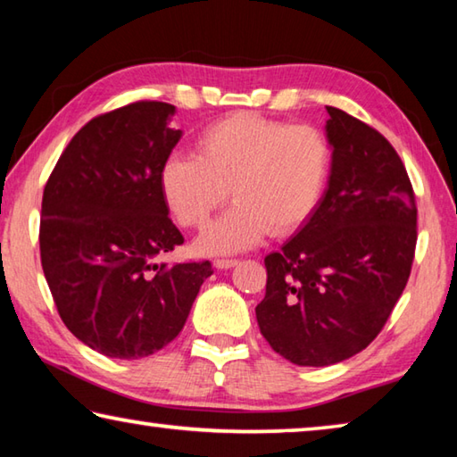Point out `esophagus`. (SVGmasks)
Returning <instances> with one entry per match:
<instances>
[{"label":"esophagus","instance_id":"1","mask_svg":"<svg viewBox=\"0 0 457 457\" xmlns=\"http://www.w3.org/2000/svg\"><path fill=\"white\" fill-rule=\"evenodd\" d=\"M213 266L218 270H229V268L237 266V260H215Z\"/></svg>","mask_w":457,"mask_h":457}]
</instances>
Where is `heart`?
Masks as SVG:
<instances>
[{
	"instance_id": "obj_1",
	"label": "heart",
	"mask_w": 457,
	"mask_h": 457,
	"mask_svg": "<svg viewBox=\"0 0 457 457\" xmlns=\"http://www.w3.org/2000/svg\"><path fill=\"white\" fill-rule=\"evenodd\" d=\"M330 159L319 129L237 112L199 135L197 154H169L161 193L181 226L201 228L231 191L236 205L195 244L205 256H228L308 221L327 189Z\"/></svg>"
}]
</instances>
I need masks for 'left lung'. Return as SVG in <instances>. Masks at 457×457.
Segmentation results:
<instances>
[{"mask_svg":"<svg viewBox=\"0 0 457 457\" xmlns=\"http://www.w3.org/2000/svg\"><path fill=\"white\" fill-rule=\"evenodd\" d=\"M332 151L314 213L266 256L260 332L298 367H328L367 349L405 290L417 207L403 163L365 122L327 106Z\"/></svg>","mask_w":457,"mask_h":457,"instance_id":"1","label":"left lung"}]
</instances>
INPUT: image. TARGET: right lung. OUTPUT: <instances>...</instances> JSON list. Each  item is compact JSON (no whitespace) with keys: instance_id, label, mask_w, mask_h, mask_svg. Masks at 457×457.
Returning a JSON list of instances; mask_svg holds the SVG:
<instances>
[{"instance_id":"right-lung-1","label":"right lung","mask_w":457,"mask_h":457,"mask_svg":"<svg viewBox=\"0 0 457 457\" xmlns=\"http://www.w3.org/2000/svg\"><path fill=\"white\" fill-rule=\"evenodd\" d=\"M175 106L135 103L84 125L44 187L40 253L60 319L104 357L135 361L179 335L210 262H157L183 244L161 165L183 137Z\"/></svg>"}]
</instances>
